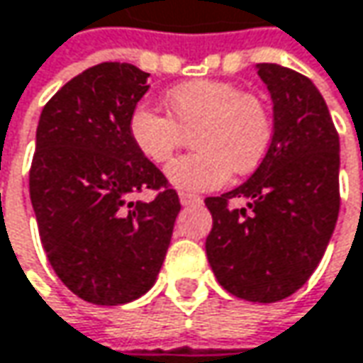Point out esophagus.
<instances>
[{"label":"esophagus","mask_w":363,"mask_h":363,"mask_svg":"<svg viewBox=\"0 0 363 363\" xmlns=\"http://www.w3.org/2000/svg\"><path fill=\"white\" fill-rule=\"evenodd\" d=\"M179 199H181L182 205H197V203H201V197L191 195V193H179Z\"/></svg>","instance_id":"obj_1"}]
</instances>
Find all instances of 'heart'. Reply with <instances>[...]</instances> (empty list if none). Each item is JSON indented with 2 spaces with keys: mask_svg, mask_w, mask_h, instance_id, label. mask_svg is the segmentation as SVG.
Returning a JSON list of instances; mask_svg holds the SVG:
<instances>
[{
  "mask_svg": "<svg viewBox=\"0 0 363 363\" xmlns=\"http://www.w3.org/2000/svg\"><path fill=\"white\" fill-rule=\"evenodd\" d=\"M170 116L140 105L130 116V135L150 162H166L193 134L191 154L166 166V179L182 191H213L231 170L247 174L272 144V119L260 97L223 81H189L168 91Z\"/></svg>",
  "mask_w": 363,
  "mask_h": 363,
  "instance_id": "b5f03b06",
  "label": "heart"
}]
</instances>
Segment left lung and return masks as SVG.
Segmentation results:
<instances>
[{"label": "left lung", "mask_w": 363, "mask_h": 363, "mask_svg": "<svg viewBox=\"0 0 363 363\" xmlns=\"http://www.w3.org/2000/svg\"><path fill=\"white\" fill-rule=\"evenodd\" d=\"M274 109L266 158L238 189L207 197V260L238 298L276 303L296 292L323 258L339 215V135L319 89L305 74L256 67ZM245 198L242 210L228 207Z\"/></svg>", "instance_id": "1"}]
</instances>
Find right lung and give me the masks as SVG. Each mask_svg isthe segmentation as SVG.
<instances>
[{
	"label": "right lung",
	"mask_w": 363,
	"mask_h": 363,
	"mask_svg": "<svg viewBox=\"0 0 363 363\" xmlns=\"http://www.w3.org/2000/svg\"><path fill=\"white\" fill-rule=\"evenodd\" d=\"M150 72L101 62L44 105L30 168V199L42 247L79 298L113 307L150 291L170 245L181 201L135 148L130 116ZM146 188L150 203L130 201Z\"/></svg>",
	"instance_id": "add662e5"
}]
</instances>
